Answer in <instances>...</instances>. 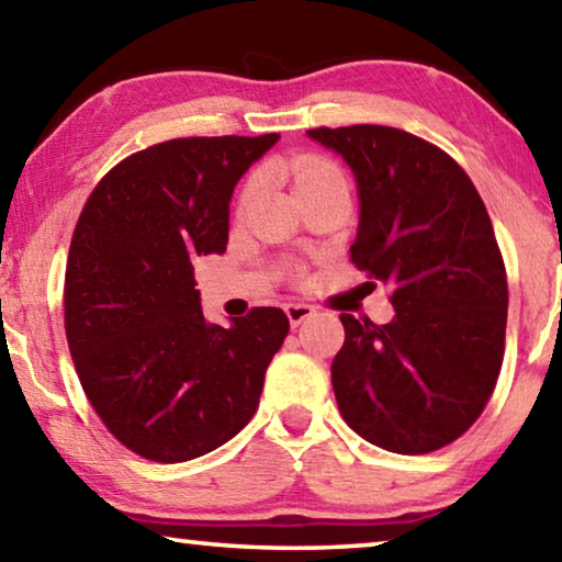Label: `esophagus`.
<instances>
[{
  "instance_id": "34e87169",
  "label": "esophagus",
  "mask_w": 562,
  "mask_h": 562,
  "mask_svg": "<svg viewBox=\"0 0 562 562\" xmlns=\"http://www.w3.org/2000/svg\"><path fill=\"white\" fill-rule=\"evenodd\" d=\"M284 313H288L290 325L297 327L315 315V307L305 305V302H288V305H284Z\"/></svg>"
}]
</instances>
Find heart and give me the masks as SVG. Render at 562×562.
Instances as JSON below:
<instances>
[{"mask_svg":"<svg viewBox=\"0 0 562 562\" xmlns=\"http://www.w3.org/2000/svg\"><path fill=\"white\" fill-rule=\"evenodd\" d=\"M288 172L292 177V182H295V194L310 190V187L325 184V182H345L340 167H337L335 162H329V159H325V157H315V155L292 159V162L288 165ZM255 192H257V180L252 177V180H247V184L243 187V192H239L237 212H245L249 207Z\"/></svg>","mask_w":562,"mask_h":562,"instance_id":"b5f03b06","label":"heart"}]
</instances>
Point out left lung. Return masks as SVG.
<instances>
[{
  "instance_id": "1",
  "label": "left lung",
  "mask_w": 562,
  "mask_h": 562,
  "mask_svg": "<svg viewBox=\"0 0 562 562\" xmlns=\"http://www.w3.org/2000/svg\"><path fill=\"white\" fill-rule=\"evenodd\" d=\"M355 172L352 265L390 288L395 317L342 313L333 390L345 423L400 456L470 430L501 375L507 274L493 222L465 169L440 147L382 124L307 132Z\"/></svg>"
}]
</instances>
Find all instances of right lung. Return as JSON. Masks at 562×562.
Instances as JSON below:
<instances>
[{
    "instance_id": "1",
    "label": "right lung",
    "mask_w": 562,
    "mask_h": 562,
    "mask_svg": "<svg viewBox=\"0 0 562 562\" xmlns=\"http://www.w3.org/2000/svg\"><path fill=\"white\" fill-rule=\"evenodd\" d=\"M280 135L182 137L114 165L77 220L65 272V333L94 413L155 462L212 452L260 405L290 333L280 307L207 323L192 260L222 255L239 177Z\"/></svg>"
}]
</instances>
